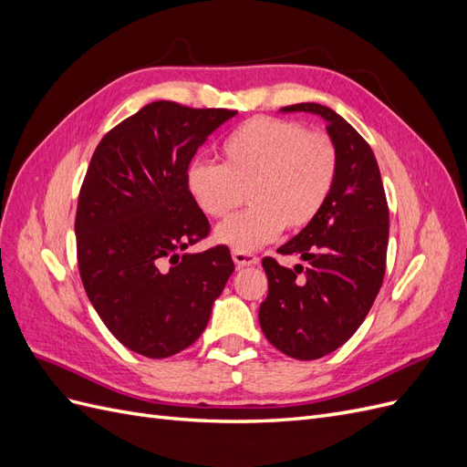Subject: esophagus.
<instances>
[{
	"label": "esophagus",
	"instance_id": "obj_1",
	"mask_svg": "<svg viewBox=\"0 0 467 467\" xmlns=\"http://www.w3.org/2000/svg\"><path fill=\"white\" fill-rule=\"evenodd\" d=\"M232 257H234V263L237 266H253V265H259V257L253 255V253H247V251H237L234 249L232 251Z\"/></svg>",
	"mask_w": 467,
	"mask_h": 467
}]
</instances>
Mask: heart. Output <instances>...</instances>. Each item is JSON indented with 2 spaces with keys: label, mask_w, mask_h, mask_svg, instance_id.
Returning <instances> with one entry per match:
<instances>
[{
  "label": "heart",
  "mask_w": 467,
  "mask_h": 467,
  "mask_svg": "<svg viewBox=\"0 0 467 467\" xmlns=\"http://www.w3.org/2000/svg\"><path fill=\"white\" fill-rule=\"evenodd\" d=\"M222 165L192 161L187 189L208 218H223L216 239L237 251H253L275 239L285 225L307 228L327 204L338 175V151L327 134L273 117H255L225 136Z\"/></svg>",
  "instance_id": "heart-1"
}]
</instances>
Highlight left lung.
I'll use <instances>...</instances> for the list:
<instances>
[{
	"label": "left lung",
	"mask_w": 467,
	"mask_h": 467,
	"mask_svg": "<svg viewBox=\"0 0 467 467\" xmlns=\"http://www.w3.org/2000/svg\"><path fill=\"white\" fill-rule=\"evenodd\" d=\"M282 110L316 112L327 122L338 175L321 214L278 247L280 255H298L307 266L263 259L268 294L259 323L280 352L316 360L345 345L370 312L386 275L389 210L374 151L343 117L319 103Z\"/></svg>",
	"instance_id": "1"
}]
</instances>
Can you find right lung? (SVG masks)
Instances as JSON below:
<instances>
[{"label":"right lung","instance_id":"add662e5","mask_svg":"<svg viewBox=\"0 0 467 467\" xmlns=\"http://www.w3.org/2000/svg\"><path fill=\"white\" fill-rule=\"evenodd\" d=\"M235 112L153 101L103 136L81 182L76 249L83 288L107 329L142 357L167 358L191 347L234 273L228 245L181 251L210 234L187 189V169Z\"/></svg>","mask_w":467,"mask_h":467}]
</instances>
